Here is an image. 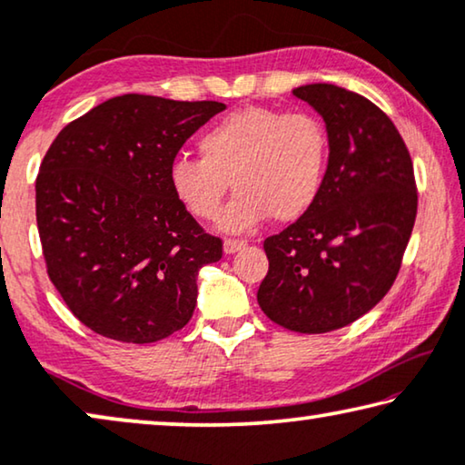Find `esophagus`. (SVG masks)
I'll use <instances>...</instances> for the list:
<instances>
[{
  "label": "esophagus",
  "instance_id": "34e87169",
  "mask_svg": "<svg viewBox=\"0 0 465 465\" xmlns=\"http://www.w3.org/2000/svg\"><path fill=\"white\" fill-rule=\"evenodd\" d=\"M242 248H246V242H244V240H232V238H227V240L223 242V252H225V254H233V252L242 251Z\"/></svg>",
  "mask_w": 465,
  "mask_h": 465
}]
</instances>
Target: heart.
Wrapping results in <instances>:
<instances>
[{
    "mask_svg": "<svg viewBox=\"0 0 465 465\" xmlns=\"http://www.w3.org/2000/svg\"><path fill=\"white\" fill-rule=\"evenodd\" d=\"M198 148L203 158L173 161L171 190L192 217L211 221L230 179L235 193L219 221L227 232L252 230L269 214L282 223L299 219L322 192L328 134L309 113L233 110L204 131Z\"/></svg>",
    "mask_w": 465,
    "mask_h": 465,
    "instance_id": "obj_1",
    "label": "heart"
}]
</instances>
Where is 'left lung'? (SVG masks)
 Listing matches in <instances>:
<instances>
[{
    "mask_svg": "<svg viewBox=\"0 0 465 465\" xmlns=\"http://www.w3.org/2000/svg\"><path fill=\"white\" fill-rule=\"evenodd\" d=\"M328 131V169L313 206L265 240L269 272L256 301L282 328L323 334L384 299L411 238L418 192L392 121L331 83L294 89Z\"/></svg>",
    "mask_w": 465,
    "mask_h": 465,
    "instance_id": "8db88e82",
    "label": "left lung"
}]
</instances>
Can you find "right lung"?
<instances>
[{
  "instance_id": "obj_1",
  "label": "right lung",
  "mask_w": 465,
  "mask_h": 465,
  "mask_svg": "<svg viewBox=\"0 0 465 465\" xmlns=\"http://www.w3.org/2000/svg\"><path fill=\"white\" fill-rule=\"evenodd\" d=\"M225 110L127 94L68 123L35 183L47 275L77 320L110 341H163L192 320L198 272L223 254L177 203L169 169Z\"/></svg>"
}]
</instances>
